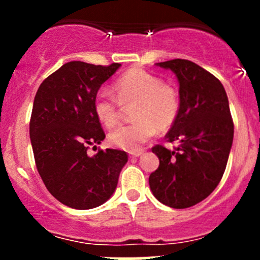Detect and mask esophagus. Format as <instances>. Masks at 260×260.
<instances>
[{
  "label": "esophagus",
  "mask_w": 260,
  "mask_h": 260,
  "mask_svg": "<svg viewBox=\"0 0 260 260\" xmlns=\"http://www.w3.org/2000/svg\"><path fill=\"white\" fill-rule=\"evenodd\" d=\"M142 153H143V151H142V149H140V151L129 152V156H131V157H140Z\"/></svg>",
  "instance_id": "34e87169"
}]
</instances>
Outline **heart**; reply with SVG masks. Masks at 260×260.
<instances>
[{"label": "heart", "mask_w": 260, "mask_h": 260, "mask_svg": "<svg viewBox=\"0 0 260 260\" xmlns=\"http://www.w3.org/2000/svg\"><path fill=\"white\" fill-rule=\"evenodd\" d=\"M114 91L117 100L108 91H99L94 98V112L99 122L107 128H113L120 120L119 104L123 107L135 104L132 111L135 122L109 133V143L117 148L137 151L156 135L157 129H169L180 114L179 90L141 68L123 73L115 80Z\"/></svg>", "instance_id": "heart-1"}]
</instances>
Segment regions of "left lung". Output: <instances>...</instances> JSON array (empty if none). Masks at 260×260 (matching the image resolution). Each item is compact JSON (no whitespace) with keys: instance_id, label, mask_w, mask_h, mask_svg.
<instances>
[{"instance_id":"obj_1","label":"left lung","mask_w":260,"mask_h":260,"mask_svg":"<svg viewBox=\"0 0 260 260\" xmlns=\"http://www.w3.org/2000/svg\"><path fill=\"white\" fill-rule=\"evenodd\" d=\"M176 74L180 114L166 135L179 142L174 151L157 145L152 152L158 169L149 175V187L159 203L186 209L208 198L224 175L234 137L226 91L217 78L185 59L157 62Z\"/></svg>"}]
</instances>
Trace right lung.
<instances>
[{
    "instance_id": "obj_1",
    "label": "right lung",
    "mask_w": 260,
    "mask_h": 260,
    "mask_svg": "<svg viewBox=\"0 0 260 260\" xmlns=\"http://www.w3.org/2000/svg\"><path fill=\"white\" fill-rule=\"evenodd\" d=\"M119 67L67 62L36 91L30 119L35 164L49 192L69 208L86 210L106 203L128 161L119 149L86 153L89 146L96 149L106 138L94 98Z\"/></svg>"
}]
</instances>
